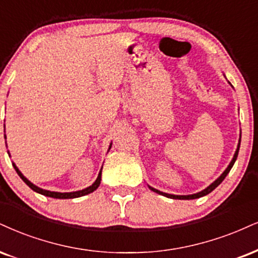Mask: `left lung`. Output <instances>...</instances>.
Returning <instances> with one entry per match:
<instances>
[{
  "instance_id": "8db88e82",
  "label": "left lung",
  "mask_w": 258,
  "mask_h": 258,
  "mask_svg": "<svg viewBox=\"0 0 258 258\" xmlns=\"http://www.w3.org/2000/svg\"><path fill=\"white\" fill-rule=\"evenodd\" d=\"M228 84L231 85V82H228ZM231 86H232V85H231ZM239 147H240V140H239V144H238V146H237L236 152H234L233 158H232L231 163L228 164V166L226 167V170H225L224 172L221 173V176H220V177L217 178V179H215L214 182H213V183L211 184V185L207 186L206 189H203V190H202V191L196 192V194H192V195H173V194H166V192L160 191V190H158V189H154V187H152L151 185H148V187H149V189L152 190V191L157 192V194H159V195H163V196H165V197H168V199H173V200H195V199H199V197H202V196L208 195V194H209V192H212L213 190H214L215 187H217V186L219 185V184H221L222 180L225 179V177H226L227 174H228V172H230V171H231L232 166H233L234 163H236V160H237L238 152H239Z\"/></svg>"
}]
</instances>
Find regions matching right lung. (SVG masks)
Returning <instances> with one entry per match:
<instances>
[{
	"mask_svg": "<svg viewBox=\"0 0 258 258\" xmlns=\"http://www.w3.org/2000/svg\"><path fill=\"white\" fill-rule=\"evenodd\" d=\"M5 139H6V135H5ZM111 146H112V144H110L109 151H110ZM8 154H9V152H8ZM9 157H11V154H9ZM13 166H14L15 171H17V173L19 174V176H20L21 179L24 180V182L26 183L27 185L30 186L32 190H33V191H36V192H38V194H41V195H44V196L52 197V199H61V200H64V199H76V197H81V196L88 195V194L93 192L94 190H97V189H98V186L100 185V180H101V170H103V167H101V168H100V171H99V174H98L97 179H95V182H94L93 184H92V185L87 186V187H85V189L79 190V191H72V192H57V191H50V190L41 189V187L37 186V185H34L33 183H31L30 180H28L27 178L25 177L24 174L21 173V171L19 170L18 166H17V165H15L14 163H13Z\"/></svg>",
	"mask_w": 258,
	"mask_h": 258,
	"instance_id": "add662e5",
	"label": "right lung"
}]
</instances>
